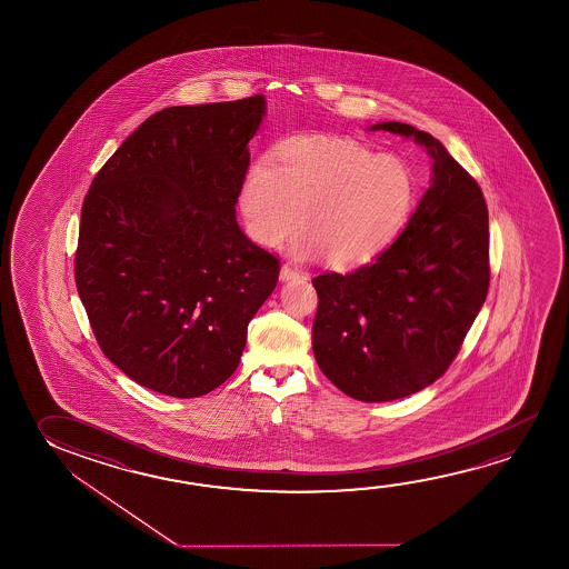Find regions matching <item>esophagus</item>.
<instances>
[{
    "instance_id": "esophagus-1",
    "label": "esophagus",
    "mask_w": 569,
    "mask_h": 569,
    "mask_svg": "<svg viewBox=\"0 0 569 569\" xmlns=\"http://www.w3.org/2000/svg\"><path fill=\"white\" fill-rule=\"evenodd\" d=\"M301 278V271L298 268H293L291 263L281 266V280H299Z\"/></svg>"
}]
</instances>
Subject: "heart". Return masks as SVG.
Wrapping results in <instances>:
<instances>
[{"instance_id": "heart-1", "label": "heart", "mask_w": 569, "mask_h": 569, "mask_svg": "<svg viewBox=\"0 0 569 569\" xmlns=\"http://www.w3.org/2000/svg\"><path fill=\"white\" fill-rule=\"evenodd\" d=\"M417 198L407 162L343 137H293L243 177L240 210L256 242L278 248L298 230L303 248L337 268L381 253Z\"/></svg>"}]
</instances>
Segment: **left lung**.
<instances>
[{
	"label": "left lung",
	"mask_w": 569,
	"mask_h": 569,
	"mask_svg": "<svg viewBox=\"0 0 569 569\" xmlns=\"http://www.w3.org/2000/svg\"><path fill=\"white\" fill-rule=\"evenodd\" d=\"M425 144L432 184L395 242L349 273L313 278V353L357 401H395L447 373L490 286L485 194L440 140L405 122L375 124Z\"/></svg>",
	"instance_id": "obj_1"
}]
</instances>
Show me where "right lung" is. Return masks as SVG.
I'll return each mask as SVG.
<instances>
[{"label":"right lung","mask_w":569,"mask_h":569,"mask_svg":"<svg viewBox=\"0 0 569 569\" xmlns=\"http://www.w3.org/2000/svg\"><path fill=\"white\" fill-rule=\"evenodd\" d=\"M261 94L154 112L84 196L76 283L94 339L147 389L178 399L236 371L280 260L246 238L236 202Z\"/></svg>","instance_id":"obj_1"}]
</instances>
